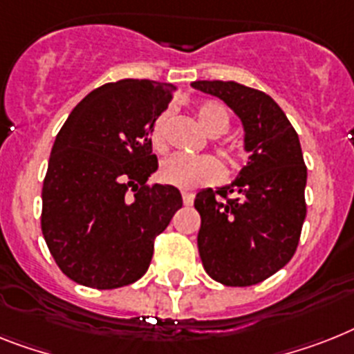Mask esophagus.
<instances>
[{
	"mask_svg": "<svg viewBox=\"0 0 354 354\" xmlns=\"http://www.w3.org/2000/svg\"><path fill=\"white\" fill-rule=\"evenodd\" d=\"M194 195L192 194H183V203H184V206H192V204H194Z\"/></svg>",
	"mask_w": 354,
	"mask_h": 354,
	"instance_id": "34e87169",
	"label": "esophagus"
}]
</instances>
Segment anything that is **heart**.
I'll list each match as a JSON object with an SVG mask.
<instances>
[{
  "label": "heart",
  "mask_w": 354,
  "mask_h": 354,
  "mask_svg": "<svg viewBox=\"0 0 354 354\" xmlns=\"http://www.w3.org/2000/svg\"><path fill=\"white\" fill-rule=\"evenodd\" d=\"M197 119L209 136H221L230 127V113L226 106L218 101H204L198 104ZM165 124L166 115L162 113L151 127V142L157 150L165 148ZM223 175V166L218 165L217 159L209 156L188 157L177 153L162 160L159 168V179L162 183L186 192L218 183Z\"/></svg>",
  "instance_id": "heart-1"
}]
</instances>
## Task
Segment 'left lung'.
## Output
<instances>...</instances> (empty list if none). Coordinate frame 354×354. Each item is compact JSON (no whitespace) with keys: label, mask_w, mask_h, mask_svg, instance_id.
Masks as SVG:
<instances>
[{"label":"left lung","mask_w":354,"mask_h":354,"mask_svg":"<svg viewBox=\"0 0 354 354\" xmlns=\"http://www.w3.org/2000/svg\"><path fill=\"white\" fill-rule=\"evenodd\" d=\"M192 86L223 99L239 115L250 153L232 184L195 197L198 255L221 284H259L282 270L299 246L308 180L299 136L282 108L261 90L235 81H194Z\"/></svg>","instance_id":"obj_1"}]
</instances>
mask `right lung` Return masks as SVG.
Returning a JSON list of instances; mask_svg holds the SVG:
<instances>
[{
	"label": "right lung",
	"mask_w": 354,
	"mask_h": 354,
	"mask_svg": "<svg viewBox=\"0 0 354 354\" xmlns=\"http://www.w3.org/2000/svg\"><path fill=\"white\" fill-rule=\"evenodd\" d=\"M175 90L150 79L106 83L72 110L55 137L41 230L55 264L77 284H133L150 266L156 236L183 208L177 188L146 184L159 166L151 127Z\"/></svg>",
	"instance_id": "right-lung-1"
}]
</instances>
